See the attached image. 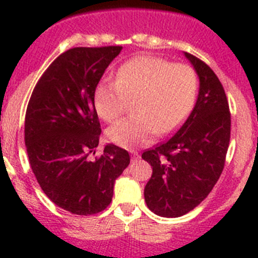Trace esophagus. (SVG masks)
I'll return each instance as SVG.
<instances>
[{
  "instance_id": "esophagus-1",
  "label": "esophagus",
  "mask_w": 258,
  "mask_h": 258,
  "mask_svg": "<svg viewBox=\"0 0 258 258\" xmlns=\"http://www.w3.org/2000/svg\"><path fill=\"white\" fill-rule=\"evenodd\" d=\"M131 154H132V161H137L138 159H140V154H138L137 151H132Z\"/></svg>"
}]
</instances>
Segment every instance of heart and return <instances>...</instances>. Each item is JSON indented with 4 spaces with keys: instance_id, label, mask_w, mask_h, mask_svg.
Listing matches in <instances>:
<instances>
[{
    "instance_id": "heart-1",
    "label": "heart",
    "mask_w": 258,
    "mask_h": 258,
    "mask_svg": "<svg viewBox=\"0 0 258 258\" xmlns=\"http://www.w3.org/2000/svg\"><path fill=\"white\" fill-rule=\"evenodd\" d=\"M198 94V76L187 64L142 55L118 68L116 81L103 80L94 92L97 112L113 121L134 99L138 115L122 118L107 132L108 140L125 149L149 145L160 132L168 133L183 122Z\"/></svg>"
}]
</instances>
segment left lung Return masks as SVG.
<instances>
[{
  "instance_id": "8db88e82",
  "label": "left lung",
  "mask_w": 258,
  "mask_h": 258,
  "mask_svg": "<svg viewBox=\"0 0 258 258\" xmlns=\"http://www.w3.org/2000/svg\"><path fill=\"white\" fill-rule=\"evenodd\" d=\"M199 77V94L179 131L142 159L152 166L145 187L150 211L168 218L181 217L208 197L225 166L231 116L223 86L212 68L184 52Z\"/></svg>"
}]
</instances>
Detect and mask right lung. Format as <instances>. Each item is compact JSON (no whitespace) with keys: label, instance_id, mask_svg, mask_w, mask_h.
Segmentation results:
<instances>
[{"label":"right lung","instance_id":"right-lung-1","mask_svg":"<svg viewBox=\"0 0 258 258\" xmlns=\"http://www.w3.org/2000/svg\"><path fill=\"white\" fill-rule=\"evenodd\" d=\"M121 49L64 51L38 80L27 107L24 141L33 174L54 204L79 216L109 206L116 178L131 163L126 150L112 143L93 157L102 132L95 88Z\"/></svg>","mask_w":258,"mask_h":258}]
</instances>
